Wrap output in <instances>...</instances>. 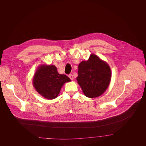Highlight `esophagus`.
I'll return each instance as SVG.
<instances>
[{
    "label": "esophagus",
    "mask_w": 146,
    "mask_h": 146,
    "mask_svg": "<svg viewBox=\"0 0 146 146\" xmlns=\"http://www.w3.org/2000/svg\"><path fill=\"white\" fill-rule=\"evenodd\" d=\"M69 77L70 78V80H73V78H74V77H73V75L72 74H70L69 75Z\"/></svg>",
    "instance_id": "obj_1"
}]
</instances>
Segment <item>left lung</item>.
Returning a JSON list of instances; mask_svg holds the SVG:
<instances>
[{
	"instance_id": "obj_1",
	"label": "left lung",
	"mask_w": 146,
	"mask_h": 146,
	"mask_svg": "<svg viewBox=\"0 0 146 146\" xmlns=\"http://www.w3.org/2000/svg\"><path fill=\"white\" fill-rule=\"evenodd\" d=\"M110 80L109 66L96 55L91 54L88 60L81 62L78 65L77 80L87 97L101 95L108 87Z\"/></svg>"
}]
</instances>
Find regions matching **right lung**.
I'll return each instance as SVG.
<instances>
[{"label":"right lung","instance_id":"right-lung-1","mask_svg":"<svg viewBox=\"0 0 146 146\" xmlns=\"http://www.w3.org/2000/svg\"><path fill=\"white\" fill-rule=\"evenodd\" d=\"M70 79L65 74H60L54 65L41 66L36 72L33 83L36 91L46 99H53L57 97L66 82Z\"/></svg>","mask_w":146,"mask_h":146}]
</instances>
